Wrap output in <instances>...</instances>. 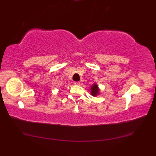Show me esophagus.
<instances>
[{
	"label": "esophagus",
	"mask_w": 156,
	"mask_h": 156,
	"mask_svg": "<svg viewBox=\"0 0 156 156\" xmlns=\"http://www.w3.org/2000/svg\"><path fill=\"white\" fill-rule=\"evenodd\" d=\"M73 83H74V84H75V85H79V84H80V83L78 81H75V82H73Z\"/></svg>",
	"instance_id": "34e87169"
}]
</instances>
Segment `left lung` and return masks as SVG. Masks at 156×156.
<instances>
[{"label": "left lung", "instance_id": "8db88e82", "mask_svg": "<svg viewBox=\"0 0 156 156\" xmlns=\"http://www.w3.org/2000/svg\"><path fill=\"white\" fill-rule=\"evenodd\" d=\"M98 92H99V89L97 84H94L91 88V94L92 96H95L97 95V94H98Z\"/></svg>", "mask_w": 156, "mask_h": 156}]
</instances>
